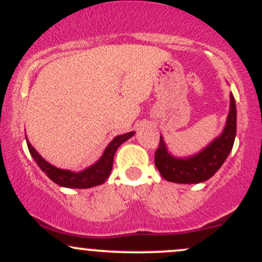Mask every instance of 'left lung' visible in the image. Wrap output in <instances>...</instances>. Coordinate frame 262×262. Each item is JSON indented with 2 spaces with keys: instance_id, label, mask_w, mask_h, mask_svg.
<instances>
[{
  "instance_id": "left-lung-1",
  "label": "left lung",
  "mask_w": 262,
  "mask_h": 262,
  "mask_svg": "<svg viewBox=\"0 0 262 262\" xmlns=\"http://www.w3.org/2000/svg\"><path fill=\"white\" fill-rule=\"evenodd\" d=\"M236 101L231 95V107L226 128L219 138L204 150L190 158H175L167 152L162 137L155 153V165L165 180L178 184H198L207 181L221 168L233 147L236 138Z\"/></svg>"
}]
</instances>
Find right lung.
Returning <instances> with one entry per match:
<instances>
[{
    "label": "right lung",
    "mask_w": 262,
    "mask_h": 262,
    "mask_svg": "<svg viewBox=\"0 0 262 262\" xmlns=\"http://www.w3.org/2000/svg\"><path fill=\"white\" fill-rule=\"evenodd\" d=\"M133 134L134 132H130V133L115 137L110 142L109 146L106 147L102 157L95 165L90 166L89 168L81 171V172H72V171L60 170V168L54 167V166L47 162L44 158H41V156L34 149V147L29 143V141H26V143H28L30 155L33 156L39 167L41 168V171L46 172V175L48 176L50 180L60 185V186L71 187V189H89V187L97 186V185H101L106 181V179L110 175V171L113 170L116 149L121 143H124L130 137H133Z\"/></svg>",
    "instance_id": "1"
}]
</instances>
